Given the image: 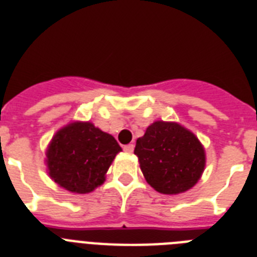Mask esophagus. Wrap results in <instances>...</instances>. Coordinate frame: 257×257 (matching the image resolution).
Here are the masks:
<instances>
[{"label":"esophagus","instance_id":"34e87169","mask_svg":"<svg viewBox=\"0 0 257 257\" xmlns=\"http://www.w3.org/2000/svg\"><path fill=\"white\" fill-rule=\"evenodd\" d=\"M134 148H135V145L134 144H127L123 147V151L127 152V153H133Z\"/></svg>","mask_w":257,"mask_h":257}]
</instances>
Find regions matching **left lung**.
<instances>
[{"instance_id": "1", "label": "left lung", "mask_w": 257, "mask_h": 257, "mask_svg": "<svg viewBox=\"0 0 257 257\" xmlns=\"http://www.w3.org/2000/svg\"><path fill=\"white\" fill-rule=\"evenodd\" d=\"M134 153L147 183L162 194L192 189L205 171L203 145L178 122H153L136 140Z\"/></svg>"}]
</instances>
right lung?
I'll use <instances>...</instances> for the list:
<instances>
[{"label":"right lung","mask_w":257,"mask_h":257,"mask_svg":"<svg viewBox=\"0 0 257 257\" xmlns=\"http://www.w3.org/2000/svg\"><path fill=\"white\" fill-rule=\"evenodd\" d=\"M121 151L117 140L94 123L72 121L52 136L45 162L59 187L86 194L105 181L106 171Z\"/></svg>","instance_id":"1"}]
</instances>
